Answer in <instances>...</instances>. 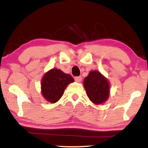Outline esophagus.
<instances>
[{
  "instance_id": "obj_1",
  "label": "esophagus",
  "mask_w": 148,
  "mask_h": 148,
  "mask_svg": "<svg viewBox=\"0 0 148 148\" xmlns=\"http://www.w3.org/2000/svg\"><path fill=\"white\" fill-rule=\"evenodd\" d=\"M75 82H80L82 81V77L81 76H77V77H75Z\"/></svg>"
}]
</instances>
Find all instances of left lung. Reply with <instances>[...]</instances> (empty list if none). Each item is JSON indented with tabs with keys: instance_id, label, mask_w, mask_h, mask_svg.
<instances>
[{
	"instance_id": "1",
	"label": "left lung",
	"mask_w": 148,
	"mask_h": 148,
	"mask_svg": "<svg viewBox=\"0 0 148 148\" xmlns=\"http://www.w3.org/2000/svg\"><path fill=\"white\" fill-rule=\"evenodd\" d=\"M83 84L87 96L93 103L102 104L109 98L110 92L109 82L99 71H91L84 78Z\"/></svg>"
}]
</instances>
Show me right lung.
I'll return each instance as SVG.
<instances>
[{
    "label": "right lung",
    "mask_w": 148,
    "mask_h": 148,
    "mask_svg": "<svg viewBox=\"0 0 148 148\" xmlns=\"http://www.w3.org/2000/svg\"><path fill=\"white\" fill-rule=\"evenodd\" d=\"M74 82L69 74L60 69H53L46 73L41 79V93L47 101L55 103L64 94L68 84Z\"/></svg>",
    "instance_id": "obj_1"
}]
</instances>
